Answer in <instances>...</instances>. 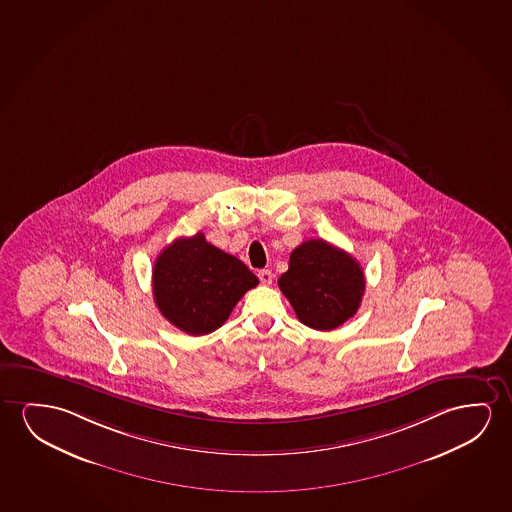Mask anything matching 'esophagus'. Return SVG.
<instances>
[{
    "label": "esophagus",
    "mask_w": 512,
    "mask_h": 512,
    "mask_svg": "<svg viewBox=\"0 0 512 512\" xmlns=\"http://www.w3.org/2000/svg\"><path fill=\"white\" fill-rule=\"evenodd\" d=\"M259 280L260 283H264V285H271V282H273V273H271L269 269H262V271H259Z\"/></svg>",
    "instance_id": "obj_1"
}]
</instances>
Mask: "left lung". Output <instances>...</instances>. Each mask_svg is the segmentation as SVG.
Returning <instances> with one entry per match:
<instances>
[{
	"label": "left lung",
	"instance_id": "8db88e82",
	"mask_svg": "<svg viewBox=\"0 0 512 512\" xmlns=\"http://www.w3.org/2000/svg\"><path fill=\"white\" fill-rule=\"evenodd\" d=\"M278 285L304 326L331 331L356 315L366 280L352 255L310 239L290 253L289 271Z\"/></svg>",
	"mask_w": 512,
	"mask_h": 512
}]
</instances>
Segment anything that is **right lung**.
<instances>
[{
  "mask_svg": "<svg viewBox=\"0 0 512 512\" xmlns=\"http://www.w3.org/2000/svg\"><path fill=\"white\" fill-rule=\"evenodd\" d=\"M257 285V276L241 260L208 243L202 232L163 248L153 267L158 310L192 336L222 327L246 290Z\"/></svg>",
  "mask_w": 512,
  "mask_h": 512,
  "instance_id": "add662e5",
  "label": "right lung"
}]
</instances>
